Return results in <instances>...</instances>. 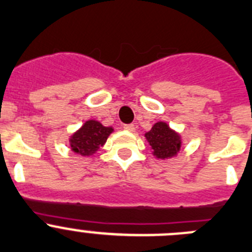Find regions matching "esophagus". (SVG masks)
I'll use <instances>...</instances> for the list:
<instances>
[{
    "mask_svg": "<svg viewBox=\"0 0 252 252\" xmlns=\"http://www.w3.org/2000/svg\"><path fill=\"white\" fill-rule=\"evenodd\" d=\"M123 128L126 129V131H134V130H135V126H134V124H124Z\"/></svg>",
    "mask_w": 252,
    "mask_h": 252,
    "instance_id": "34e87169",
    "label": "esophagus"
}]
</instances>
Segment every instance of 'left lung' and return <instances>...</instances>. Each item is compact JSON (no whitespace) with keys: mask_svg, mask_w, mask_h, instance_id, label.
Returning a JSON list of instances; mask_svg holds the SVG:
<instances>
[{"mask_svg":"<svg viewBox=\"0 0 252 252\" xmlns=\"http://www.w3.org/2000/svg\"><path fill=\"white\" fill-rule=\"evenodd\" d=\"M153 154L158 159H169L175 157L182 148V137L170 128L165 122H158L145 133Z\"/></svg>","mask_w":252,"mask_h":252,"instance_id":"8db88e82","label":"left lung"}]
</instances>
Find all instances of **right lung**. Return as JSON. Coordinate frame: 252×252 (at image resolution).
Here are the masks:
<instances>
[{"mask_svg":"<svg viewBox=\"0 0 252 252\" xmlns=\"http://www.w3.org/2000/svg\"><path fill=\"white\" fill-rule=\"evenodd\" d=\"M112 126H104L98 121H87L78 130L69 138L70 149L82 157H91L107 142Z\"/></svg>","mask_w":252,"mask_h":252,"instance_id":"right-lung-1","label":"right lung"}]
</instances>
